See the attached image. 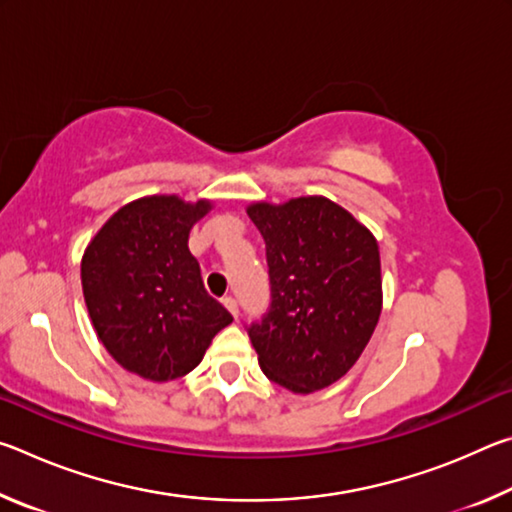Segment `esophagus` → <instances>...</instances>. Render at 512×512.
<instances>
[{
  "instance_id": "esophagus-1",
  "label": "esophagus",
  "mask_w": 512,
  "mask_h": 512,
  "mask_svg": "<svg viewBox=\"0 0 512 512\" xmlns=\"http://www.w3.org/2000/svg\"><path fill=\"white\" fill-rule=\"evenodd\" d=\"M223 305H225V309L230 311L232 316H235V318L239 316V305H237V300H235V298H230V296H228V298H223Z\"/></svg>"
}]
</instances>
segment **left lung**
<instances>
[{
    "mask_svg": "<svg viewBox=\"0 0 512 512\" xmlns=\"http://www.w3.org/2000/svg\"><path fill=\"white\" fill-rule=\"evenodd\" d=\"M266 244L271 307L248 325L264 375L314 393L348 372L381 314L372 232L325 196L248 205Z\"/></svg>",
    "mask_w": 512,
    "mask_h": 512,
    "instance_id": "1",
    "label": "left lung"
}]
</instances>
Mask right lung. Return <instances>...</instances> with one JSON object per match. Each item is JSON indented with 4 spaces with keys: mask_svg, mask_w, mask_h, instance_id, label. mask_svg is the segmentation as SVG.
Here are the masks:
<instances>
[{
    "mask_svg": "<svg viewBox=\"0 0 512 512\" xmlns=\"http://www.w3.org/2000/svg\"><path fill=\"white\" fill-rule=\"evenodd\" d=\"M210 201L144 196L117 210L85 248L83 296L99 341L119 366L151 381H171L201 363L232 323L207 296L189 230Z\"/></svg>",
    "mask_w": 512,
    "mask_h": 512,
    "instance_id": "add662e5",
    "label": "right lung"
}]
</instances>
